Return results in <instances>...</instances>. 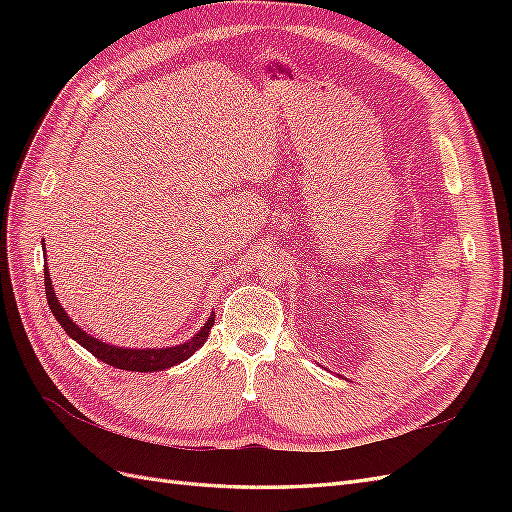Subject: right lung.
I'll list each match as a JSON object with an SVG mask.
<instances>
[{
  "mask_svg": "<svg viewBox=\"0 0 512 512\" xmlns=\"http://www.w3.org/2000/svg\"><path fill=\"white\" fill-rule=\"evenodd\" d=\"M44 292H46V301H49V307L53 316L57 318V322L64 327V331L79 342L85 350H89L91 354L100 359L106 365H113L117 369H128V371H164L168 367H173L190 356L207 342V337L211 333L215 314H211V318L207 320V324L203 327L198 335H194L190 342H185L181 346H173V348H162V350H130V348H117L106 342H100V339L87 335L83 329L76 327V324L70 320V316L64 312V307L59 305L55 290L51 286V277H49V269L44 267Z\"/></svg>",
  "mask_w": 512,
  "mask_h": 512,
  "instance_id": "right-lung-1",
  "label": "right lung"
}]
</instances>
